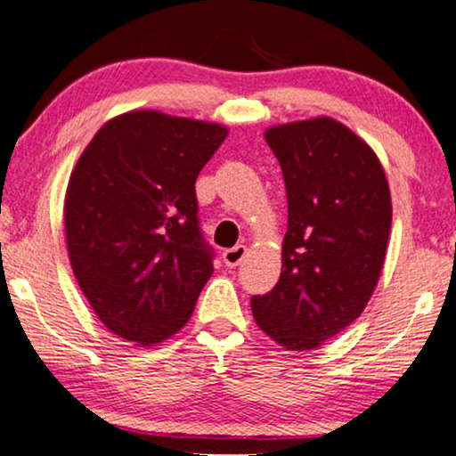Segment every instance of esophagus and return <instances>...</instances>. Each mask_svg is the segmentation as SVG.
Returning a JSON list of instances; mask_svg holds the SVG:
<instances>
[{"instance_id": "1", "label": "esophagus", "mask_w": 456, "mask_h": 456, "mask_svg": "<svg viewBox=\"0 0 456 456\" xmlns=\"http://www.w3.org/2000/svg\"><path fill=\"white\" fill-rule=\"evenodd\" d=\"M246 256V246H233V248H227V250L223 252V263L227 265V267H238V265L244 261Z\"/></svg>"}]
</instances>
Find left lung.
Wrapping results in <instances>:
<instances>
[{
    "instance_id": "1",
    "label": "left lung",
    "mask_w": 456,
    "mask_h": 456,
    "mask_svg": "<svg viewBox=\"0 0 456 456\" xmlns=\"http://www.w3.org/2000/svg\"><path fill=\"white\" fill-rule=\"evenodd\" d=\"M265 138L284 175L288 232L280 281L252 297V315L281 347L315 349L370 301L387 252L389 185L372 149L330 118Z\"/></svg>"
}]
</instances>
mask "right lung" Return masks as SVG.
<instances>
[{"mask_svg": "<svg viewBox=\"0 0 456 456\" xmlns=\"http://www.w3.org/2000/svg\"><path fill=\"white\" fill-rule=\"evenodd\" d=\"M227 128L158 111L107 122L71 172L65 198L69 258L109 330L161 343L191 318L212 275L195 181Z\"/></svg>", "mask_w": 456, "mask_h": 456, "instance_id": "add662e5", "label": "right lung"}]
</instances>
